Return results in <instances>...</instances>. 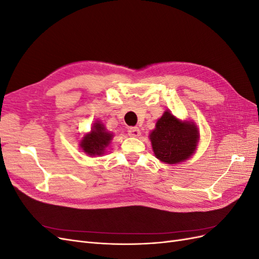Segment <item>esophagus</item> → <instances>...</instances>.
Instances as JSON below:
<instances>
[{
    "instance_id": "obj_1",
    "label": "esophagus",
    "mask_w": 259,
    "mask_h": 259,
    "mask_svg": "<svg viewBox=\"0 0 259 259\" xmlns=\"http://www.w3.org/2000/svg\"><path fill=\"white\" fill-rule=\"evenodd\" d=\"M127 132L128 135L132 137H138L140 135V130L138 127H130Z\"/></svg>"
}]
</instances>
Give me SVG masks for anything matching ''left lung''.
I'll return each mask as SVG.
<instances>
[{"label":"left lung","mask_w":259,"mask_h":259,"mask_svg":"<svg viewBox=\"0 0 259 259\" xmlns=\"http://www.w3.org/2000/svg\"><path fill=\"white\" fill-rule=\"evenodd\" d=\"M156 158L167 164L187 160L197 148L199 132L193 123L182 122L166 111L156 122L151 135Z\"/></svg>","instance_id":"8db88e82"}]
</instances>
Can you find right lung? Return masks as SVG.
I'll return each mask as SVG.
<instances>
[{"label":"right lung","instance_id":"1","mask_svg":"<svg viewBox=\"0 0 259 259\" xmlns=\"http://www.w3.org/2000/svg\"><path fill=\"white\" fill-rule=\"evenodd\" d=\"M112 139V134L106 132L103 124L99 122L94 124L92 132L85 135L81 142V147L90 155L104 154L107 146H109Z\"/></svg>","mask_w":259,"mask_h":259}]
</instances>
